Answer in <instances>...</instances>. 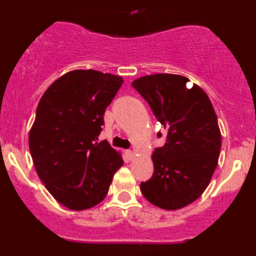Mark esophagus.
<instances>
[{"mask_svg": "<svg viewBox=\"0 0 256 256\" xmlns=\"http://www.w3.org/2000/svg\"><path fill=\"white\" fill-rule=\"evenodd\" d=\"M126 155H128V158H134V152H132V150H126Z\"/></svg>", "mask_w": 256, "mask_h": 256, "instance_id": "esophagus-1", "label": "esophagus"}]
</instances>
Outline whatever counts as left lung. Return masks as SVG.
<instances>
[{"label":"left lung","instance_id":"obj_1","mask_svg":"<svg viewBox=\"0 0 256 256\" xmlns=\"http://www.w3.org/2000/svg\"><path fill=\"white\" fill-rule=\"evenodd\" d=\"M186 83V77L168 73L132 82L167 130L165 146L152 155L154 173L140 183L143 196L167 210H180L202 195L218 165L222 148L212 102L198 85L188 88Z\"/></svg>","mask_w":256,"mask_h":256}]
</instances>
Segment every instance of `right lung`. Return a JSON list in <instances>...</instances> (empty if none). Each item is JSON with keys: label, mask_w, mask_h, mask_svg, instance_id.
Wrapping results in <instances>:
<instances>
[{"label": "right lung", "mask_w": 256, "mask_h": 256, "mask_svg": "<svg viewBox=\"0 0 256 256\" xmlns=\"http://www.w3.org/2000/svg\"><path fill=\"white\" fill-rule=\"evenodd\" d=\"M122 78L94 70L64 73L43 94L28 134L38 177L72 210L98 204L124 165L107 140L98 142L104 114Z\"/></svg>", "instance_id": "obj_1"}]
</instances>
